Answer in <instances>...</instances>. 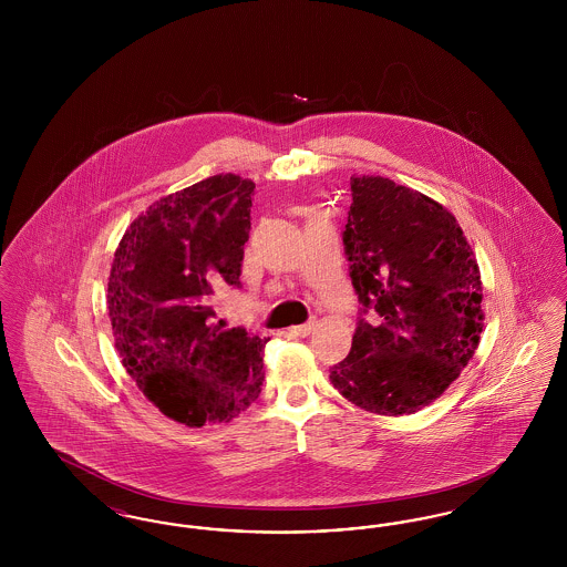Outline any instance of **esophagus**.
<instances>
[{
  "label": "esophagus",
  "instance_id": "34e87169",
  "mask_svg": "<svg viewBox=\"0 0 567 567\" xmlns=\"http://www.w3.org/2000/svg\"><path fill=\"white\" fill-rule=\"evenodd\" d=\"M315 327H317L315 321H308V323L289 327V333H291V336H297V338H306V336H310V333L315 331Z\"/></svg>",
  "mask_w": 567,
  "mask_h": 567
}]
</instances>
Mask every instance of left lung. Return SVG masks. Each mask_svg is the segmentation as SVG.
I'll return each instance as SVG.
<instances>
[{
    "label": "left lung",
    "instance_id": "left-lung-1",
    "mask_svg": "<svg viewBox=\"0 0 567 567\" xmlns=\"http://www.w3.org/2000/svg\"><path fill=\"white\" fill-rule=\"evenodd\" d=\"M351 190L342 240L361 317L329 378L368 412L414 414L478 349L481 270L457 218L432 197L382 176H351Z\"/></svg>",
    "mask_w": 567,
    "mask_h": 567
}]
</instances>
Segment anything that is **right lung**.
I'll return each instance as SVG.
<instances>
[{
	"instance_id": "1",
	"label": "right lung",
	"mask_w": 567,
	"mask_h": 567,
	"mask_svg": "<svg viewBox=\"0 0 567 567\" xmlns=\"http://www.w3.org/2000/svg\"><path fill=\"white\" fill-rule=\"evenodd\" d=\"M255 183L216 174L134 218L112 259L114 347L148 402L187 427L252 404L270 338L215 323L213 296L240 287Z\"/></svg>"
}]
</instances>
